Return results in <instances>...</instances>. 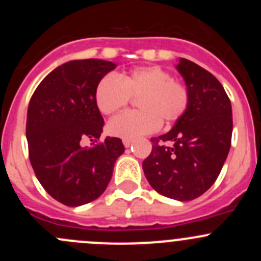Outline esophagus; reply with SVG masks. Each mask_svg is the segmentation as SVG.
<instances>
[{"instance_id":"obj_1","label":"esophagus","mask_w":261,"mask_h":261,"mask_svg":"<svg viewBox=\"0 0 261 261\" xmlns=\"http://www.w3.org/2000/svg\"><path fill=\"white\" fill-rule=\"evenodd\" d=\"M122 143H123V145H125V147H128L131 144H133V140H130V139H123Z\"/></svg>"}]
</instances>
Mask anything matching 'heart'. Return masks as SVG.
Returning <instances> with one entry per match:
<instances>
[{"label":"heart","instance_id":"b5f03b06","mask_svg":"<svg viewBox=\"0 0 261 261\" xmlns=\"http://www.w3.org/2000/svg\"><path fill=\"white\" fill-rule=\"evenodd\" d=\"M131 98H138L139 111H126L109 122L112 135L130 140L156 131L162 121H177L189 105L188 89L160 67H138L117 77L106 75L94 92L96 105L103 115L123 109Z\"/></svg>","mask_w":261,"mask_h":261}]
</instances>
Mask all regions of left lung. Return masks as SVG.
<instances>
[{"mask_svg": "<svg viewBox=\"0 0 261 261\" xmlns=\"http://www.w3.org/2000/svg\"><path fill=\"white\" fill-rule=\"evenodd\" d=\"M177 69L188 89V109L169 133L151 139L143 169L158 193L183 202L202 196L220 175L231 146L232 110L215 75L184 58ZM168 141L172 147L162 144Z\"/></svg>", "mask_w": 261, "mask_h": 261, "instance_id": "obj_1", "label": "left lung"}]
</instances>
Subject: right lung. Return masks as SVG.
I'll use <instances>...</instances> for the list:
<instances>
[{
	"mask_svg": "<svg viewBox=\"0 0 261 261\" xmlns=\"http://www.w3.org/2000/svg\"><path fill=\"white\" fill-rule=\"evenodd\" d=\"M116 64L101 59L72 60L50 72L34 92L28 109L26 138L36 178L60 203L77 207L98 198L110 183L118 138L97 143L103 117L94 99L98 82ZM94 143L83 147L84 140Z\"/></svg>",
	"mask_w": 261,
	"mask_h": 261,
	"instance_id": "add662e5",
	"label": "right lung"
}]
</instances>
